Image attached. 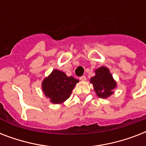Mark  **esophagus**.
<instances>
[{
  "mask_svg": "<svg viewBox=\"0 0 146 146\" xmlns=\"http://www.w3.org/2000/svg\"><path fill=\"white\" fill-rule=\"evenodd\" d=\"M80 79L81 81H85V80H86V77L85 76H80Z\"/></svg>",
  "mask_w": 146,
  "mask_h": 146,
  "instance_id": "1",
  "label": "esophagus"
}]
</instances>
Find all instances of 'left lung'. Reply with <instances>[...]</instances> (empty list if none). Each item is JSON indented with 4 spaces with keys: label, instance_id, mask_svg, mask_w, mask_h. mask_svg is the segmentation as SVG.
<instances>
[{
    "label": "left lung",
    "instance_id": "left-lung-1",
    "mask_svg": "<svg viewBox=\"0 0 146 146\" xmlns=\"http://www.w3.org/2000/svg\"><path fill=\"white\" fill-rule=\"evenodd\" d=\"M90 82L93 84L97 96L103 98L111 96L117 86L109 70L105 66H102L96 70V76L92 78Z\"/></svg>",
    "mask_w": 146,
    "mask_h": 146
}]
</instances>
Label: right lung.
<instances>
[{"label": "right lung", "mask_w": 146, "mask_h": 146, "mask_svg": "<svg viewBox=\"0 0 146 146\" xmlns=\"http://www.w3.org/2000/svg\"><path fill=\"white\" fill-rule=\"evenodd\" d=\"M79 80L54 70L42 82V90L54 104H61L70 98L72 90Z\"/></svg>", "instance_id": "obj_1"}]
</instances>
